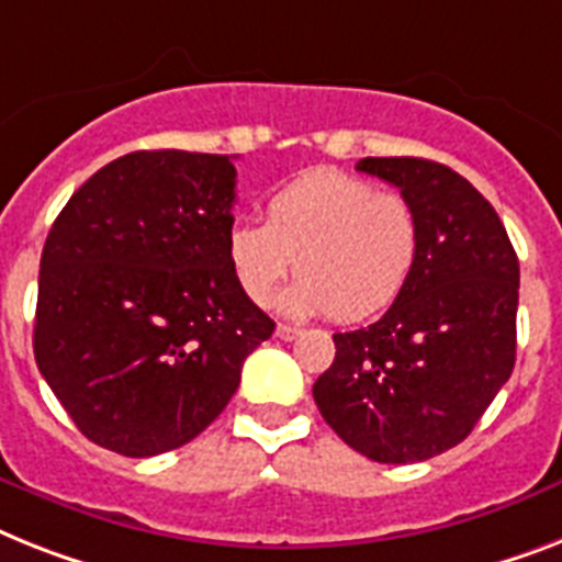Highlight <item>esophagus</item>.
Returning a JSON list of instances; mask_svg holds the SVG:
<instances>
[{
    "label": "esophagus",
    "mask_w": 562,
    "mask_h": 562,
    "mask_svg": "<svg viewBox=\"0 0 562 562\" xmlns=\"http://www.w3.org/2000/svg\"><path fill=\"white\" fill-rule=\"evenodd\" d=\"M276 336L281 338V341H292V338L301 336V330H299V327H292V324H278Z\"/></svg>",
    "instance_id": "esophagus-1"
}]
</instances>
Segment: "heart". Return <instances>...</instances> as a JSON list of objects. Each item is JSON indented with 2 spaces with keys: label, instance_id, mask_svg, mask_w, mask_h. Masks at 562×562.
Returning <instances> with one entry per match:
<instances>
[{
  "label": "heart",
  "instance_id": "obj_1",
  "mask_svg": "<svg viewBox=\"0 0 562 562\" xmlns=\"http://www.w3.org/2000/svg\"><path fill=\"white\" fill-rule=\"evenodd\" d=\"M419 240V215L407 198L322 166L272 194L267 224L235 221L226 232V261L240 292L263 304L295 258L299 281L284 292V310H327L336 322H361L405 290Z\"/></svg>",
  "mask_w": 562,
  "mask_h": 562
}]
</instances>
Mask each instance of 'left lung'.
Wrapping results in <instances>:
<instances>
[{
  "mask_svg": "<svg viewBox=\"0 0 562 562\" xmlns=\"http://www.w3.org/2000/svg\"><path fill=\"white\" fill-rule=\"evenodd\" d=\"M356 169L414 203L419 258L379 322L333 336L313 396L353 451L407 465L462 442L508 382L520 261L494 206L448 166L364 157Z\"/></svg>",
  "mask_w": 562,
  "mask_h": 562,
  "instance_id": "8db88e82",
  "label": "left lung"
}]
</instances>
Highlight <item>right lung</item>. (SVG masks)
Wrapping results in <instances>:
<instances>
[{
	"mask_svg": "<svg viewBox=\"0 0 562 562\" xmlns=\"http://www.w3.org/2000/svg\"><path fill=\"white\" fill-rule=\"evenodd\" d=\"M235 166L180 148L91 175L40 261L36 368L100 448L157 457L192 442L276 330L226 261Z\"/></svg>",
	"mask_w": 562,
	"mask_h": 562,
	"instance_id": "obj_1",
	"label": "right lung"
}]
</instances>
